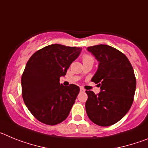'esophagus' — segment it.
I'll return each instance as SVG.
<instances>
[{
    "instance_id": "34e87169",
    "label": "esophagus",
    "mask_w": 148,
    "mask_h": 148,
    "mask_svg": "<svg viewBox=\"0 0 148 148\" xmlns=\"http://www.w3.org/2000/svg\"><path fill=\"white\" fill-rule=\"evenodd\" d=\"M80 92H85V90L83 88V87H80Z\"/></svg>"
}]
</instances>
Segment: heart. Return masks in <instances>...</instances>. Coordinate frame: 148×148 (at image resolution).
Here are the masks:
<instances>
[{
	"instance_id": "heart-1",
	"label": "heart",
	"mask_w": 148,
	"mask_h": 148,
	"mask_svg": "<svg viewBox=\"0 0 148 148\" xmlns=\"http://www.w3.org/2000/svg\"><path fill=\"white\" fill-rule=\"evenodd\" d=\"M83 62L84 61H93V58H92V56H90V55H87V54H84L83 56Z\"/></svg>"
}]
</instances>
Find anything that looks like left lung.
<instances>
[{
  "label": "left lung",
  "mask_w": 148,
  "mask_h": 148,
  "mask_svg": "<svg viewBox=\"0 0 148 148\" xmlns=\"http://www.w3.org/2000/svg\"><path fill=\"white\" fill-rule=\"evenodd\" d=\"M99 61L92 78L101 92L86 90L85 104L89 119L97 125H113L126 115L133 102L136 79L133 66L124 53L105 44L87 47Z\"/></svg>",
  "instance_id": "8db88e82"
}]
</instances>
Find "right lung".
I'll return each mask as SVG.
<instances>
[{"label":"right lung","mask_w":148,"mask_h":148,"mask_svg":"<svg viewBox=\"0 0 148 148\" xmlns=\"http://www.w3.org/2000/svg\"><path fill=\"white\" fill-rule=\"evenodd\" d=\"M82 48L52 44L36 51L29 58L21 76L22 97L30 113L48 125L60 124L67 118L79 87H64L60 77L75 61Z\"/></svg>","instance_id":"right-lung-1"}]
</instances>
